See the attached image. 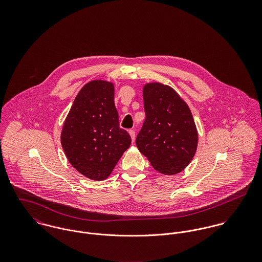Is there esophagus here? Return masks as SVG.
I'll use <instances>...</instances> for the list:
<instances>
[{"instance_id":"1","label":"esophagus","mask_w":262,"mask_h":262,"mask_svg":"<svg viewBox=\"0 0 262 262\" xmlns=\"http://www.w3.org/2000/svg\"><path fill=\"white\" fill-rule=\"evenodd\" d=\"M128 132H129V134H130V136H131L132 141L134 142V140H135V131H134V130H129Z\"/></svg>"}]
</instances>
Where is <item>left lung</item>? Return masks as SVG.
<instances>
[{
  "mask_svg": "<svg viewBox=\"0 0 262 262\" xmlns=\"http://www.w3.org/2000/svg\"><path fill=\"white\" fill-rule=\"evenodd\" d=\"M145 121L136 137L139 151L158 172L172 176L184 170L198 146V131L187 103L160 82L143 88Z\"/></svg>",
  "mask_w": 262,
  "mask_h": 262,
  "instance_id": "left-lung-1",
  "label": "left lung"
}]
</instances>
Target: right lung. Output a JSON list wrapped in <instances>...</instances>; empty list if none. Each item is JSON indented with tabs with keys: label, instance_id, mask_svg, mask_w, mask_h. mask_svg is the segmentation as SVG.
I'll use <instances>...</instances> for the list:
<instances>
[{
	"label": "right lung",
	"instance_id": "obj_1",
	"mask_svg": "<svg viewBox=\"0 0 262 262\" xmlns=\"http://www.w3.org/2000/svg\"><path fill=\"white\" fill-rule=\"evenodd\" d=\"M61 145L75 169L104 181L130 147L131 137L119 126L112 82L96 79L84 84L64 121Z\"/></svg>",
	"mask_w": 262,
	"mask_h": 262
}]
</instances>
